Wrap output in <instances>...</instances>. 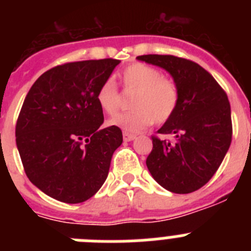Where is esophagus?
<instances>
[{
    "label": "esophagus",
    "instance_id": "obj_1",
    "mask_svg": "<svg viewBox=\"0 0 251 251\" xmlns=\"http://www.w3.org/2000/svg\"><path fill=\"white\" fill-rule=\"evenodd\" d=\"M123 139L126 142H130L133 139H136V136L134 134H130V133H123Z\"/></svg>",
    "mask_w": 251,
    "mask_h": 251
}]
</instances>
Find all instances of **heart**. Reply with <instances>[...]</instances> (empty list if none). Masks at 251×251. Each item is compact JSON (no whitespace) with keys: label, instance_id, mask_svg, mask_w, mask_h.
I'll list each match as a JSON object with an SVG mask.
<instances>
[{"label":"heart","instance_id":"obj_1","mask_svg":"<svg viewBox=\"0 0 251 251\" xmlns=\"http://www.w3.org/2000/svg\"><path fill=\"white\" fill-rule=\"evenodd\" d=\"M124 89L136 92L132 99V112L115 115L108 122L126 133H137L151 123L163 124L176 112L179 93L171 77L163 76L157 69L142 63L127 66L121 74ZM97 101L104 113L114 115L121 106V93L112 77L99 86Z\"/></svg>","mask_w":251,"mask_h":251}]
</instances>
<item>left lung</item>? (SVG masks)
<instances>
[{
	"mask_svg": "<svg viewBox=\"0 0 251 251\" xmlns=\"http://www.w3.org/2000/svg\"><path fill=\"white\" fill-rule=\"evenodd\" d=\"M141 61L159 66L176 83V112L157 132L175 139L152 137L146 165L152 177L174 194H190L211 179L229 151L232 136L227 95L214 76L191 60L174 55H142Z\"/></svg>",
	"mask_w": 251,
	"mask_h": 251,
	"instance_id": "8db88e82",
	"label": "left lung"
}]
</instances>
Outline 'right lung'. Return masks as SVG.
<instances>
[{
  "instance_id": "1",
  "label": "right lung",
  "mask_w": 251,
  "mask_h": 251,
  "mask_svg": "<svg viewBox=\"0 0 251 251\" xmlns=\"http://www.w3.org/2000/svg\"><path fill=\"white\" fill-rule=\"evenodd\" d=\"M121 63L86 60L55 66L31 86L16 123V145L26 176L66 203L84 202L105 182L122 130L103 128L97 93Z\"/></svg>"
}]
</instances>
